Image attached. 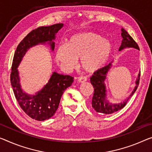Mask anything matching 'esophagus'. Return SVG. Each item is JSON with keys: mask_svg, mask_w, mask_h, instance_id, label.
<instances>
[{"mask_svg": "<svg viewBox=\"0 0 152 152\" xmlns=\"http://www.w3.org/2000/svg\"><path fill=\"white\" fill-rule=\"evenodd\" d=\"M88 78L86 77H78V81L80 83H84L86 81H87Z\"/></svg>", "mask_w": 152, "mask_h": 152, "instance_id": "obj_1", "label": "esophagus"}]
</instances>
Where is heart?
<instances>
[{
    "label": "heart",
    "instance_id": "b5f03b06",
    "mask_svg": "<svg viewBox=\"0 0 152 152\" xmlns=\"http://www.w3.org/2000/svg\"><path fill=\"white\" fill-rule=\"evenodd\" d=\"M112 42L93 32H85L72 36L66 44L58 47L55 59L66 72L75 67L80 58L81 66L87 72H94L102 68L113 53Z\"/></svg>",
    "mask_w": 152,
    "mask_h": 152
}]
</instances>
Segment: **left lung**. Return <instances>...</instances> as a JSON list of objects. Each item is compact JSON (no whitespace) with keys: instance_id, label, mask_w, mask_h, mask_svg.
Listing matches in <instances>:
<instances>
[{"instance_id":"1","label":"left lung","mask_w":152,"mask_h":152,"mask_svg":"<svg viewBox=\"0 0 152 152\" xmlns=\"http://www.w3.org/2000/svg\"><path fill=\"white\" fill-rule=\"evenodd\" d=\"M122 37L123 39L119 48V51H122L125 48H134L139 50V48L136 42L133 40V39L130 36L127 31H126L124 28H122ZM112 66H113V62H110L103 68L98 70L90 77V82L94 88L92 100V107L98 113L111 114L122 109L126 104L128 100L135 92L139 86L140 71L137 80L135 81L136 86L129 96L124 100V102H121L120 103H112L109 102L107 98V89L104 81L106 80L107 73Z\"/></svg>"}]
</instances>
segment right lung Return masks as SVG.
Instances as JSON below:
<instances>
[{
  "label": "right lung",
  "mask_w": 152,
  "mask_h": 152,
  "mask_svg": "<svg viewBox=\"0 0 152 152\" xmlns=\"http://www.w3.org/2000/svg\"><path fill=\"white\" fill-rule=\"evenodd\" d=\"M63 26L64 24L60 23L33 30L20 42L14 53L10 77L14 94L22 110L37 121L48 120L54 115L64 90L71 86L74 78L68 75H64L53 72L48 82L41 90L35 94H28L22 90L18 68L26 53L32 47L48 43L53 52L56 34Z\"/></svg>",
  "instance_id": "add662e5"
}]
</instances>
